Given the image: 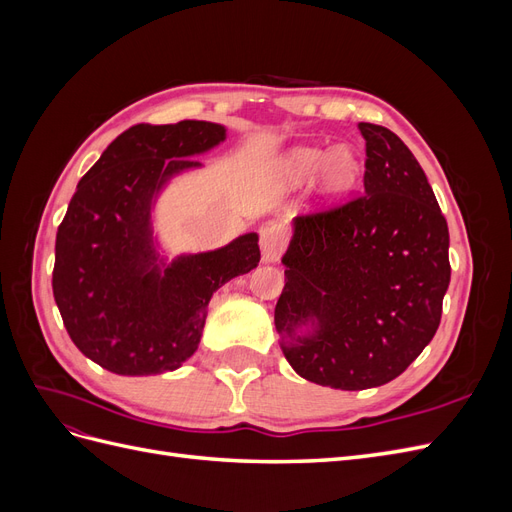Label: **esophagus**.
Returning <instances> with one entry per match:
<instances>
[{"instance_id":"esophagus-1","label":"esophagus","mask_w":512,"mask_h":512,"mask_svg":"<svg viewBox=\"0 0 512 512\" xmlns=\"http://www.w3.org/2000/svg\"><path fill=\"white\" fill-rule=\"evenodd\" d=\"M286 247V230L282 224L269 222L260 228V250H262V260L265 262H275L280 258L282 250Z\"/></svg>"}]
</instances>
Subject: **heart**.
<instances>
[{
	"instance_id": "obj_1",
	"label": "heart",
	"mask_w": 512,
	"mask_h": 512,
	"mask_svg": "<svg viewBox=\"0 0 512 512\" xmlns=\"http://www.w3.org/2000/svg\"><path fill=\"white\" fill-rule=\"evenodd\" d=\"M320 170L329 192H344L359 177V160L348 147H297L284 160V175L292 185L312 181Z\"/></svg>"
}]
</instances>
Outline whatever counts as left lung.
Returning <instances> with one entry per match:
<instances>
[{"instance_id": "left-lung-1", "label": "left lung", "mask_w": 512, "mask_h": 512, "mask_svg": "<svg viewBox=\"0 0 512 512\" xmlns=\"http://www.w3.org/2000/svg\"><path fill=\"white\" fill-rule=\"evenodd\" d=\"M363 192L292 220L275 329L292 369L342 391L404 374L436 335L451 282L448 226L412 151L359 123Z\"/></svg>"}]
</instances>
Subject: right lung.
Instances as JSON below:
<instances>
[{
	"label": "right lung",
	"mask_w": 512,
	"mask_h": 512,
	"mask_svg": "<svg viewBox=\"0 0 512 512\" xmlns=\"http://www.w3.org/2000/svg\"><path fill=\"white\" fill-rule=\"evenodd\" d=\"M226 128L138 123L76 185L55 241L53 297L74 346L119 376H156L196 352L213 292L260 262L258 235L166 260L153 207L168 181L200 168Z\"/></svg>",
	"instance_id": "1"
}]
</instances>
